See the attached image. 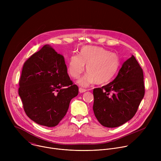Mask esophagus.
Instances as JSON below:
<instances>
[{
  "mask_svg": "<svg viewBox=\"0 0 161 161\" xmlns=\"http://www.w3.org/2000/svg\"><path fill=\"white\" fill-rule=\"evenodd\" d=\"M86 91V89H84V88H79V92H80V93L85 92Z\"/></svg>",
  "mask_w": 161,
  "mask_h": 161,
  "instance_id": "34e87169",
  "label": "esophagus"
}]
</instances>
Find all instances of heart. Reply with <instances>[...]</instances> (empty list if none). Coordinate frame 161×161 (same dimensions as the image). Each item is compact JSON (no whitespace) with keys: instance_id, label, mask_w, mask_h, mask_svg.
Wrapping results in <instances>:
<instances>
[{"instance_id":"1","label":"heart","mask_w":161,"mask_h":161,"mask_svg":"<svg viewBox=\"0 0 161 161\" xmlns=\"http://www.w3.org/2000/svg\"><path fill=\"white\" fill-rule=\"evenodd\" d=\"M85 65L88 73L78 83L82 86H88L95 82L102 85L111 81L119 71L120 61L115 53L101 47L87 46L80 50L78 55L70 57L67 72L72 78L77 79L84 72Z\"/></svg>"}]
</instances>
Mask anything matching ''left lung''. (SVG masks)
<instances>
[{
    "label": "left lung",
    "mask_w": 161,
    "mask_h": 161,
    "mask_svg": "<svg viewBox=\"0 0 161 161\" xmlns=\"http://www.w3.org/2000/svg\"><path fill=\"white\" fill-rule=\"evenodd\" d=\"M143 80V69L132 55L113 81L94 89L93 110L102 125L117 127L135 115L145 95Z\"/></svg>",
    "instance_id": "8db88e82"
}]
</instances>
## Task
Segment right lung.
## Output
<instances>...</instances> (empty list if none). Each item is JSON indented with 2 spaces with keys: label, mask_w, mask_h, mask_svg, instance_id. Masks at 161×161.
<instances>
[{
  "label": "right lung",
  "mask_w": 161,
  "mask_h": 161,
  "mask_svg": "<svg viewBox=\"0 0 161 161\" xmlns=\"http://www.w3.org/2000/svg\"><path fill=\"white\" fill-rule=\"evenodd\" d=\"M18 94L27 115L48 127L64 117L78 87L71 80L64 57L46 44L24 64Z\"/></svg>",
  "instance_id": "add662e5"
}]
</instances>
